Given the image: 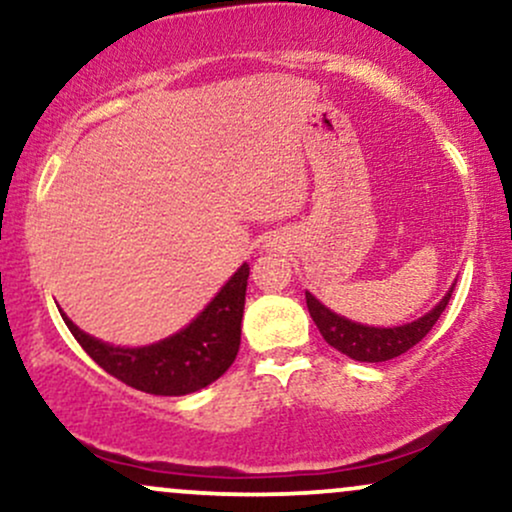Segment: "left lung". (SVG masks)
Segmentation results:
<instances>
[{"label": "left lung", "mask_w": 512, "mask_h": 512, "mask_svg": "<svg viewBox=\"0 0 512 512\" xmlns=\"http://www.w3.org/2000/svg\"><path fill=\"white\" fill-rule=\"evenodd\" d=\"M455 289V286H452ZM452 289L445 293L443 301L436 308L428 310L424 317L409 322L402 327H368L358 325V322L346 320V317L332 313L330 308H325L313 293L305 291V303H308L310 317L320 330L325 342L334 346L337 351H342L354 361L363 363H380L390 361V358L402 356L404 351H409L411 346H416L428 332L433 330V325L438 322V317L443 315L445 305H448Z\"/></svg>", "instance_id": "obj_1"}]
</instances>
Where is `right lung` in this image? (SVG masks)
<instances>
[{
  "label": "right lung",
  "instance_id": "right-lung-1",
  "mask_svg": "<svg viewBox=\"0 0 512 512\" xmlns=\"http://www.w3.org/2000/svg\"><path fill=\"white\" fill-rule=\"evenodd\" d=\"M248 276L250 267L243 264L185 330L139 349L110 346L81 332L64 313L62 320L81 349L113 378L149 395H190L219 380L236 361Z\"/></svg>",
  "mask_w": 512,
  "mask_h": 512
}]
</instances>
